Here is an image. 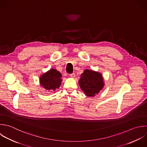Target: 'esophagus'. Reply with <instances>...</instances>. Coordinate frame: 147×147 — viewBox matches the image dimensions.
<instances>
[{
  "mask_svg": "<svg viewBox=\"0 0 147 147\" xmlns=\"http://www.w3.org/2000/svg\"><path fill=\"white\" fill-rule=\"evenodd\" d=\"M70 76L71 77H72V78H74L75 77V73H71V74H70Z\"/></svg>",
  "mask_w": 147,
  "mask_h": 147,
  "instance_id": "obj_1",
  "label": "esophagus"
}]
</instances>
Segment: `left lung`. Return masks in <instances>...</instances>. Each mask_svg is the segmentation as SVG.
<instances>
[{"mask_svg": "<svg viewBox=\"0 0 147 147\" xmlns=\"http://www.w3.org/2000/svg\"><path fill=\"white\" fill-rule=\"evenodd\" d=\"M78 83L82 91L89 97L94 96L104 86L101 74L90 70H84Z\"/></svg>", "mask_w": 147, "mask_h": 147, "instance_id": "left-lung-1", "label": "left lung"}]
</instances>
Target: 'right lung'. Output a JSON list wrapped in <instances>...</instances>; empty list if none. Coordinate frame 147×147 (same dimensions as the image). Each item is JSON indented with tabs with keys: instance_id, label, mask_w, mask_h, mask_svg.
Wrapping results in <instances>:
<instances>
[{
	"instance_id": "1",
	"label": "right lung",
	"mask_w": 147,
	"mask_h": 147,
	"mask_svg": "<svg viewBox=\"0 0 147 147\" xmlns=\"http://www.w3.org/2000/svg\"><path fill=\"white\" fill-rule=\"evenodd\" d=\"M62 74L55 69H51L40 76L39 81L40 85L45 89L54 91L59 88L62 80Z\"/></svg>"
}]
</instances>
